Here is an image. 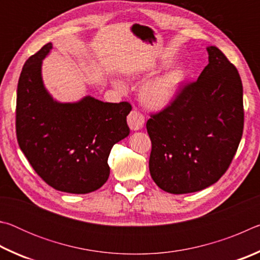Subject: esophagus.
I'll use <instances>...</instances> for the list:
<instances>
[{
	"label": "esophagus",
	"mask_w": 260,
	"mask_h": 260,
	"mask_svg": "<svg viewBox=\"0 0 260 260\" xmlns=\"http://www.w3.org/2000/svg\"><path fill=\"white\" fill-rule=\"evenodd\" d=\"M144 121L146 120H144L143 114L140 111H136V110L131 111L128 117H127V122H128V126L132 131H139L142 128Z\"/></svg>",
	"instance_id": "1"
}]
</instances>
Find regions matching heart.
<instances>
[{"mask_svg": "<svg viewBox=\"0 0 260 260\" xmlns=\"http://www.w3.org/2000/svg\"><path fill=\"white\" fill-rule=\"evenodd\" d=\"M180 81H181V73L178 70L153 78L141 88V100L150 108H164L174 99ZM116 86L120 90L125 89V86L121 82H116Z\"/></svg>", "mask_w": 260, "mask_h": 260, "instance_id": "1", "label": "heart"}]
</instances>
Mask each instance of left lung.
Listing matches in <instances>:
<instances>
[{
    "instance_id": "obj_1",
    "label": "left lung",
    "mask_w": 260,
    "mask_h": 260,
    "mask_svg": "<svg viewBox=\"0 0 260 260\" xmlns=\"http://www.w3.org/2000/svg\"><path fill=\"white\" fill-rule=\"evenodd\" d=\"M196 81L151 113L149 170L164 191L187 193L211 186L225 174L243 134V87L239 71L217 47Z\"/></svg>"
}]
</instances>
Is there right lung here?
Instances as JSON below:
<instances>
[{"label":"right lung","mask_w":260,"mask_h":260,"mask_svg":"<svg viewBox=\"0 0 260 260\" xmlns=\"http://www.w3.org/2000/svg\"><path fill=\"white\" fill-rule=\"evenodd\" d=\"M51 42L25 61L16 104L17 141L43 181L59 191L98 190L110 174L112 147L129 134L128 102L107 103L87 96L78 103H58L47 93L42 59Z\"/></svg>","instance_id":"right-lung-1"}]
</instances>
